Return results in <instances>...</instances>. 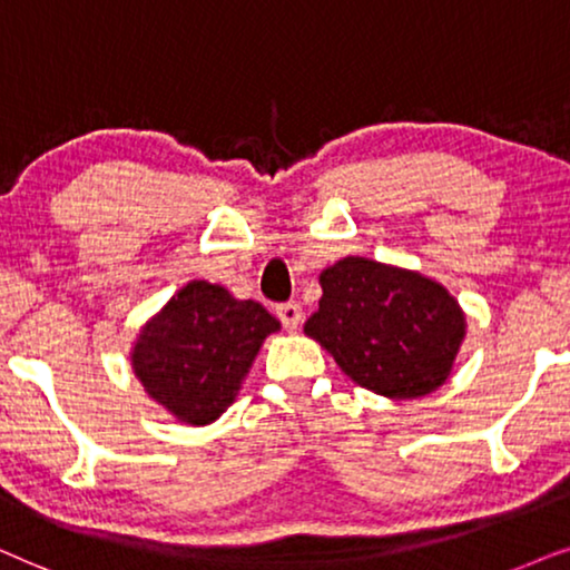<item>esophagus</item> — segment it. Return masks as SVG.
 Wrapping results in <instances>:
<instances>
[{"mask_svg":"<svg viewBox=\"0 0 570 570\" xmlns=\"http://www.w3.org/2000/svg\"><path fill=\"white\" fill-rule=\"evenodd\" d=\"M276 315H278V321L286 331H297L302 317H305V315H302V307L297 305V302H284V305H278Z\"/></svg>","mask_w":570,"mask_h":570,"instance_id":"esophagus-1","label":"esophagus"}]
</instances>
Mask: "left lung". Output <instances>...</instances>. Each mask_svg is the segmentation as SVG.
<instances>
[{
  "mask_svg": "<svg viewBox=\"0 0 570 570\" xmlns=\"http://www.w3.org/2000/svg\"><path fill=\"white\" fill-rule=\"evenodd\" d=\"M321 286L305 333L356 385L420 399L445 383L466 336V317L445 286L367 257L325 268Z\"/></svg>",
  "mask_w": 570,
  "mask_h": 570,
  "instance_id": "8db88e82",
  "label": "left lung"
}]
</instances>
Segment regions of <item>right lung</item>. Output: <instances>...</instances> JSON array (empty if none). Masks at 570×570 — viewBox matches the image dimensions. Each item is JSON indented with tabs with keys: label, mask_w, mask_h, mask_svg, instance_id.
<instances>
[{
	"label": "right lung",
	"mask_w": 570,
	"mask_h": 570,
	"mask_svg": "<svg viewBox=\"0 0 570 570\" xmlns=\"http://www.w3.org/2000/svg\"><path fill=\"white\" fill-rule=\"evenodd\" d=\"M278 328L261 302L189 281L142 325L132 370L148 396L179 422L210 424L237 399L265 336Z\"/></svg>",
	"instance_id": "right-lung-1"
}]
</instances>
